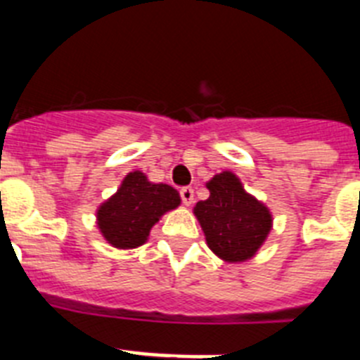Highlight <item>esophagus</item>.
Here are the masks:
<instances>
[{"mask_svg":"<svg viewBox=\"0 0 360 360\" xmlns=\"http://www.w3.org/2000/svg\"><path fill=\"white\" fill-rule=\"evenodd\" d=\"M180 198H182L184 205L189 207L191 203L195 202V189H193V187H182V189H180Z\"/></svg>","mask_w":360,"mask_h":360,"instance_id":"esophagus-1","label":"esophagus"}]
</instances>
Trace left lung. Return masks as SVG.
I'll use <instances>...</instances> for the list:
<instances>
[{
    "label": "left lung",
    "instance_id": "obj_1",
    "mask_svg": "<svg viewBox=\"0 0 360 360\" xmlns=\"http://www.w3.org/2000/svg\"><path fill=\"white\" fill-rule=\"evenodd\" d=\"M207 189L211 195L196 203L195 214L209 249L231 263L252 257L272 227L269 209L250 196L231 171L214 174Z\"/></svg>",
    "mask_w": 360,
    "mask_h": 360
}]
</instances>
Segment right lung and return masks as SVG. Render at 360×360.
<instances>
[{
	"label": "right lung",
	"instance_id": "1",
	"mask_svg": "<svg viewBox=\"0 0 360 360\" xmlns=\"http://www.w3.org/2000/svg\"><path fill=\"white\" fill-rule=\"evenodd\" d=\"M180 205V195L167 184H151L144 173L133 171L110 200L98 207L97 225L117 249H136L164 212Z\"/></svg>",
	"mask_w": 360,
	"mask_h": 360
}]
</instances>
